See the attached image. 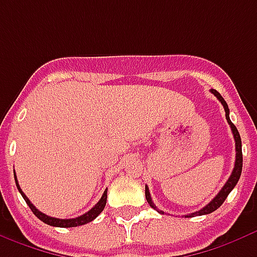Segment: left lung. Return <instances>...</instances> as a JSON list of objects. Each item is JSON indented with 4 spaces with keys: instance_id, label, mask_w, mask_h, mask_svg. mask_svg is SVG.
I'll return each instance as SVG.
<instances>
[{
    "instance_id": "left-lung-1",
    "label": "left lung",
    "mask_w": 257,
    "mask_h": 257,
    "mask_svg": "<svg viewBox=\"0 0 257 257\" xmlns=\"http://www.w3.org/2000/svg\"><path fill=\"white\" fill-rule=\"evenodd\" d=\"M211 92L215 95L216 98L219 99V102L222 103L223 106V109H225V113H226V119H227V122H229L230 128H231V132H233V136H234V142H235V162H234V169H233V172L230 174L229 180L226 181V184L223 185V188L220 189L219 193L216 195L212 200L207 204L206 207H203L200 211H196V212H193L191 215H187V218H191L193 215H206V214H211L212 211L218 210L220 206H222V203L226 200V197L229 195L230 192L233 191V188L237 185V182L240 180V176H241V172H242V148H241V138H240V134H238V131L235 128V125L231 121H230V117H229V107H227V103L225 102V99L220 96V94L216 90H211ZM146 199H147L148 204L155 208L158 212H161V214H165L163 211H159L157 208V206L153 203V199H151V195H150V191H148V188L146 187Z\"/></svg>"
}]
</instances>
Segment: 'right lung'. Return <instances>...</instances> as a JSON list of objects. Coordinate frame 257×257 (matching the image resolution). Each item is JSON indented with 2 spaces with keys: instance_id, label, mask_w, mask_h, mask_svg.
I'll return each mask as SVG.
<instances>
[{
  "instance_id": "add662e5",
  "label": "right lung",
  "mask_w": 257,
  "mask_h": 257,
  "mask_svg": "<svg viewBox=\"0 0 257 257\" xmlns=\"http://www.w3.org/2000/svg\"><path fill=\"white\" fill-rule=\"evenodd\" d=\"M15 181H16V187L19 189V192L22 193L23 199L26 200V203L28 204V207L31 208V211L35 214V215L42 220V222H45L47 225L50 226H56V227H76V226H81V225H85V223H88L91 220H94L96 216L99 215L100 212L103 211L104 206H106V200H107V189L103 192V195L100 197V200L95 204L92 208H91L88 212H85L83 215L77 216V218H72V219H60V218H53V216H49L46 214H43L41 211L38 210L37 207L32 204L30 199H28L26 195H24V192L22 191V188L19 185V182H17V178H16V174H15Z\"/></svg>"
}]
</instances>
